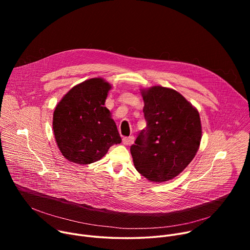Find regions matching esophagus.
I'll list each match as a JSON object with an SVG mask.
<instances>
[{
    "label": "esophagus",
    "instance_id": "34e87169",
    "mask_svg": "<svg viewBox=\"0 0 250 250\" xmlns=\"http://www.w3.org/2000/svg\"><path fill=\"white\" fill-rule=\"evenodd\" d=\"M133 140H134V137L132 136V135H130V136H128V137H124L123 138V144L125 145V146H130L132 142H133Z\"/></svg>",
    "mask_w": 250,
    "mask_h": 250
}]
</instances>
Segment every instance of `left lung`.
Returning a JSON list of instances; mask_svg holds the SVG:
<instances>
[{"instance_id":"obj_1","label":"left lung","mask_w":250,"mask_h":250,"mask_svg":"<svg viewBox=\"0 0 250 250\" xmlns=\"http://www.w3.org/2000/svg\"><path fill=\"white\" fill-rule=\"evenodd\" d=\"M146 127L130 146L135 169L151 182L179 175L195 157L202 138L198 110L180 93L162 86L142 89Z\"/></svg>"}]
</instances>
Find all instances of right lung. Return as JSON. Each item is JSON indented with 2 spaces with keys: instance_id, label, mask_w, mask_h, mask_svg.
<instances>
[{
  "instance_id": "right-lung-1",
  "label": "right lung",
  "mask_w": 250,
  "mask_h": 250,
  "mask_svg": "<svg viewBox=\"0 0 250 250\" xmlns=\"http://www.w3.org/2000/svg\"><path fill=\"white\" fill-rule=\"evenodd\" d=\"M112 86L102 78L86 80L71 89L53 113V132L62 155L70 162L100 160L122 138L104 102Z\"/></svg>"
}]
</instances>
